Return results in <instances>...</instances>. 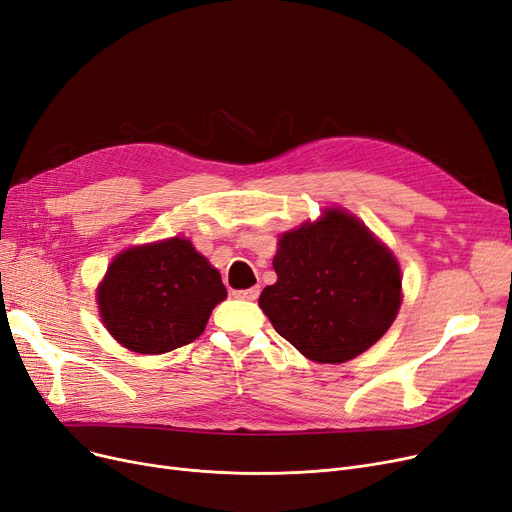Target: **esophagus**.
<instances>
[{
    "label": "esophagus",
    "instance_id": "esophagus-1",
    "mask_svg": "<svg viewBox=\"0 0 512 512\" xmlns=\"http://www.w3.org/2000/svg\"><path fill=\"white\" fill-rule=\"evenodd\" d=\"M232 295L236 299H247V301H255L259 297V286L253 288H240V291H232Z\"/></svg>",
    "mask_w": 512,
    "mask_h": 512
}]
</instances>
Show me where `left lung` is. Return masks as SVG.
<instances>
[{
    "label": "left lung",
    "mask_w": 512,
    "mask_h": 512,
    "mask_svg": "<svg viewBox=\"0 0 512 512\" xmlns=\"http://www.w3.org/2000/svg\"><path fill=\"white\" fill-rule=\"evenodd\" d=\"M276 284L259 307L307 360L341 364L379 341L402 305V272L385 244L343 209L284 232Z\"/></svg>",
    "instance_id": "8db88e82"
}]
</instances>
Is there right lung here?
Wrapping results in <instances>:
<instances>
[{
    "mask_svg": "<svg viewBox=\"0 0 512 512\" xmlns=\"http://www.w3.org/2000/svg\"><path fill=\"white\" fill-rule=\"evenodd\" d=\"M228 297L219 272L180 236L119 253L98 286L100 318L136 353H167L203 335L211 311Z\"/></svg>",
    "mask_w": 512,
    "mask_h": 512,
    "instance_id": "right-lung-1",
    "label": "right lung"
}]
</instances>
